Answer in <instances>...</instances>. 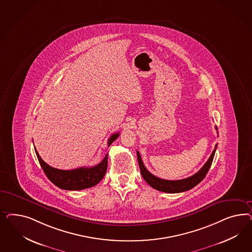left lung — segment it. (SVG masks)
Segmentation results:
<instances>
[{"label": "left lung", "mask_w": 252, "mask_h": 252, "mask_svg": "<svg viewBox=\"0 0 252 252\" xmlns=\"http://www.w3.org/2000/svg\"><path fill=\"white\" fill-rule=\"evenodd\" d=\"M215 129L218 130L217 129V126H215ZM216 148H217V144L215 145L214 152L211 154V156L207 160L206 163L201 167V169L198 172H197L193 176H189L188 178H185V179H181V180H165V179H161V178H159L157 176H153V174H151L147 170V168L145 167L143 161L141 160L140 154L138 152H137V161H138L141 176L144 178L146 182L149 184L152 188L157 189V190L166 192V193H180V192H184V191L189 190L204 179L209 169L212 165L214 154L216 152Z\"/></svg>", "instance_id": "obj_1"}]
</instances>
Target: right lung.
Masks as SVG:
<instances>
[{
    "mask_svg": "<svg viewBox=\"0 0 252 252\" xmlns=\"http://www.w3.org/2000/svg\"><path fill=\"white\" fill-rule=\"evenodd\" d=\"M119 133L112 135L108 140V147L111 145L117 137ZM35 152L37 154L39 164L49 180L56 187L65 190H82L85 189L92 188L99 183L105 176L108 164V154L99 164L93 167H80L73 170H60L52 167L47 164L39 156L36 148Z\"/></svg>",
    "mask_w": 252,
    "mask_h": 252,
    "instance_id": "right-lung-1",
    "label": "right lung"
}]
</instances>
